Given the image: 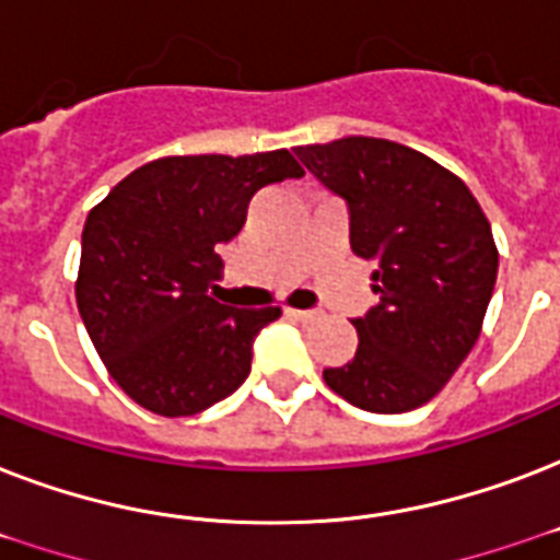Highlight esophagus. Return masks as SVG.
I'll use <instances>...</instances> for the list:
<instances>
[{
  "label": "esophagus",
  "mask_w": 560,
  "mask_h": 560,
  "mask_svg": "<svg viewBox=\"0 0 560 560\" xmlns=\"http://www.w3.org/2000/svg\"><path fill=\"white\" fill-rule=\"evenodd\" d=\"M284 314H288L290 319H299V323H314L316 316H319L316 311H299V307H288Z\"/></svg>",
  "instance_id": "esophagus-1"
}]
</instances>
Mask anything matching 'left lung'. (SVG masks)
Wrapping results in <instances>:
<instances>
[{"label":"left lung","mask_w":560,"mask_h":560,"mask_svg":"<svg viewBox=\"0 0 560 560\" xmlns=\"http://www.w3.org/2000/svg\"><path fill=\"white\" fill-rule=\"evenodd\" d=\"M296 156L346 200L351 249L374 264L377 305L351 319L358 354L325 369V383L369 412L421 407L482 331L497 281L491 223L456 174L407 144L346 136Z\"/></svg>","instance_id":"obj_1"}]
</instances>
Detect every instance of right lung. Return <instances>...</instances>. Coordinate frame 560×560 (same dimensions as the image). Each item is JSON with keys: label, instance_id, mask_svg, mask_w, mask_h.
<instances>
[{"label": "right lung", "instance_id": "obj_1", "mask_svg": "<svg viewBox=\"0 0 560 560\" xmlns=\"http://www.w3.org/2000/svg\"><path fill=\"white\" fill-rule=\"evenodd\" d=\"M299 177L290 151L165 156L90 211L74 299L104 366L139 407L194 416L246 381L255 337L281 307L214 302L218 246L241 232L255 191Z\"/></svg>", "mask_w": 560, "mask_h": 560}]
</instances>
